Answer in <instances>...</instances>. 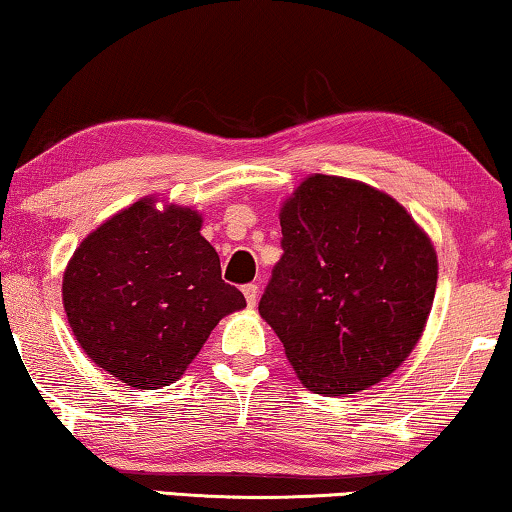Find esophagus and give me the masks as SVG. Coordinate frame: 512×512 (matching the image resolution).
Wrapping results in <instances>:
<instances>
[{"instance_id": "esophagus-1", "label": "esophagus", "mask_w": 512, "mask_h": 512, "mask_svg": "<svg viewBox=\"0 0 512 512\" xmlns=\"http://www.w3.org/2000/svg\"><path fill=\"white\" fill-rule=\"evenodd\" d=\"M242 293H244V298H247V305H249V307H256V300H258V286H256V284H247V286H242Z\"/></svg>"}]
</instances>
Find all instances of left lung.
<instances>
[{"instance_id": "left-lung-1", "label": "left lung", "mask_w": 512, "mask_h": 512, "mask_svg": "<svg viewBox=\"0 0 512 512\" xmlns=\"http://www.w3.org/2000/svg\"><path fill=\"white\" fill-rule=\"evenodd\" d=\"M281 254L258 311L316 395H353L390 376L432 311L436 251L383 191L311 175L279 212Z\"/></svg>"}]
</instances>
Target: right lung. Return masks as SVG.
<instances>
[{
    "instance_id": "add662e5",
    "label": "right lung",
    "mask_w": 512,
    "mask_h": 512,
    "mask_svg": "<svg viewBox=\"0 0 512 512\" xmlns=\"http://www.w3.org/2000/svg\"><path fill=\"white\" fill-rule=\"evenodd\" d=\"M143 198L80 242L62 281L78 344L140 390L180 379L221 318L247 307L191 207Z\"/></svg>"
}]
</instances>
